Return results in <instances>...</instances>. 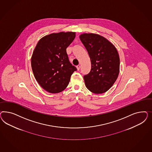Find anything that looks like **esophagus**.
<instances>
[{"instance_id":"esophagus-1","label":"esophagus","mask_w":152,"mask_h":152,"mask_svg":"<svg viewBox=\"0 0 152 152\" xmlns=\"http://www.w3.org/2000/svg\"><path fill=\"white\" fill-rule=\"evenodd\" d=\"M76 67H77V70L79 71L80 69V65H77V66H76Z\"/></svg>"}]
</instances>
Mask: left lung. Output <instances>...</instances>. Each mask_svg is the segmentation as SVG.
I'll list each match as a JSON object with an SVG mask.
<instances>
[{
	"label": "left lung",
	"instance_id": "8db88e82",
	"mask_svg": "<svg viewBox=\"0 0 152 152\" xmlns=\"http://www.w3.org/2000/svg\"><path fill=\"white\" fill-rule=\"evenodd\" d=\"M80 39L90 56L91 69L83 76L91 92L102 94L113 85L119 74L120 58L115 46L105 38L94 33H83Z\"/></svg>",
	"mask_w": 152,
	"mask_h": 152
}]
</instances>
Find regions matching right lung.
<instances>
[{"label":"right lung","instance_id":"obj_1","mask_svg":"<svg viewBox=\"0 0 152 152\" xmlns=\"http://www.w3.org/2000/svg\"><path fill=\"white\" fill-rule=\"evenodd\" d=\"M75 32L52 33L37 43L31 58L34 77L39 85L52 94L64 91L77 69L70 63L66 48L74 41Z\"/></svg>","mask_w":152,"mask_h":152}]
</instances>
